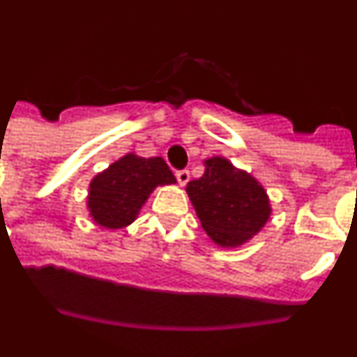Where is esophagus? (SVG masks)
I'll return each instance as SVG.
<instances>
[{
	"mask_svg": "<svg viewBox=\"0 0 357 357\" xmlns=\"http://www.w3.org/2000/svg\"><path fill=\"white\" fill-rule=\"evenodd\" d=\"M176 181H178V184L181 185H185L189 182V172L188 169H178L176 172Z\"/></svg>",
	"mask_w": 357,
	"mask_h": 357,
	"instance_id": "1",
	"label": "esophagus"
}]
</instances>
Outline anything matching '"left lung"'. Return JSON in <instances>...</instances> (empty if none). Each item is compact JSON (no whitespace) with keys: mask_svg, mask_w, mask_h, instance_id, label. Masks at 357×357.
<instances>
[{"mask_svg":"<svg viewBox=\"0 0 357 357\" xmlns=\"http://www.w3.org/2000/svg\"><path fill=\"white\" fill-rule=\"evenodd\" d=\"M206 172L185 188L197 216L216 245L236 248L254 238L272 214L263 185L225 157L204 160Z\"/></svg>","mask_w":357,"mask_h":357,"instance_id":"obj_1","label":"left lung"}]
</instances>
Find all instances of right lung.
I'll return each mask as SVG.
<instances>
[{
  "instance_id": "obj_1",
  "label": "right lung",
  "mask_w": 357,
  "mask_h": 357,
  "mask_svg": "<svg viewBox=\"0 0 357 357\" xmlns=\"http://www.w3.org/2000/svg\"><path fill=\"white\" fill-rule=\"evenodd\" d=\"M175 182L162 157L144 159L127 153L91 181L87 209L100 227L123 229L137 218L157 185Z\"/></svg>"
}]
</instances>
